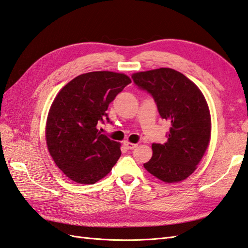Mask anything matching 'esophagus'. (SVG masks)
I'll return each instance as SVG.
<instances>
[{
	"mask_svg": "<svg viewBox=\"0 0 248 248\" xmlns=\"http://www.w3.org/2000/svg\"><path fill=\"white\" fill-rule=\"evenodd\" d=\"M124 147L128 149V150H133V149H135L137 147L136 143H132V142H129V141H124Z\"/></svg>",
	"mask_w": 248,
	"mask_h": 248,
	"instance_id": "1",
	"label": "esophagus"
}]
</instances>
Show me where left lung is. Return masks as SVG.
<instances>
[{
	"label": "left lung",
	"instance_id": "left-lung-1",
	"mask_svg": "<svg viewBox=\"0 0 248 248\" xmlns=\"http://www.w3.org/2000/svg\"><path fill=\"white\" fill-rule=\"evenodd\" d=\"M132 79L153 97L160 117L170 123L168 140L152 143L153 155L143 167L166 183L185 180L197 169L210 140L211 119L204 95L172 68L140 72Z\"/></svg>",
	"mask_w": 248,
	"mask_h": 248
}]
</instances>
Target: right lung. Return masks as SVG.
Here are the masks:
<instances>
[{"mask_svg": "<svg viewBox=\"0 0 248 248\" xmlns=\"http://www.w3.org/2000/svg\"><path fill=\"white\" fill-rule=\"evenodd\" d=\"M131 79L124 74L91 72L74 78L56 96L46 122V143L58 168L72 181L95 184L122 155L120 143L98 131L110 123L107 110Z\"/></svg>", "mask_w": 248, "mask_h": 248, "instance_id": "right-lung-1", "label": "right lung"}]
</instances>
